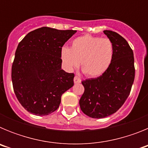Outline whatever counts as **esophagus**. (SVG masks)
Wrapping results in <instances>:
<instances>
[{
  "label": "esophagus",
  "instance_id": "obj_1",
  "mask_svg": "<svg viewBox=\"0 0 148 148\" xmlns=\"http://www.w3.org/2000/svg\"><path fill=\"white\" fill-rule=\"evenodd\" d=\"M81 82H82V80H81V78H79V77L75 76V78H74V83L79 84L81 83Z\"/></svg>",
  "mask_w": 148,
  "mask_h": 148
}]
</instances>
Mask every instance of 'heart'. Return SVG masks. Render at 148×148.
<instances>
[{"instance_id":"b5f03b06","label":"heart","mask_w":148,"mask_h":148,"mask_svg":"<svg viewBox=\"0 0 148 148\" xmlns=\"http://www.w3.org/2000/svg\"><path fill=\"white\" fill-rule=\"evenodd\" d=\"M61 57L66 70H73L81 62L82 70L89 77L102 75L113 58V44L109 38L85 35L73 40L71 48L63 47Z\"/></svg>"}]
</instances>
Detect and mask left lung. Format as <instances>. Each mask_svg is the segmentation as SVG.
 <instances>
[{
    "instance_id": "left-lung-1",
    "label": "left lung",
    "mask_w": 148,
    "mask_h": 148,
    "mask_svg": "<svg viewBox=\"0 0 148 148\" xmlns=\"http://www.w3.org/2000/svg\"><path fill=\"white\" fill-rule=\"evenodd\" d=\"M104 33L113 44V58L101 75L82 82L84 92L79 104L84 114L101 119L113 114L130 95L135 78L133 52L122 36L110 30Z\"/></svg>"
}]
</instances>
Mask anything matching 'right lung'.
<instances>
[{
	"instance_id": "right-lung-1",
	"label": "right lung",
	"mask_w": 148,
	"mask_h": 148,
	"mask_svg": "<svg viewBox=\"0 0 148 148\" xmlns=\"http://www.w3.org/2000/svg\"><path fill=\"white\" fill-rule=\"evenodd\" d=\"M76 30L41 27L18 44L12 66L17 99L36 116H47L59 108L62 94L74 84V73L61 70V52Z\"/></svg>"
}]
</instances>
